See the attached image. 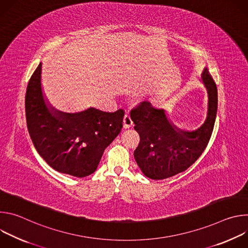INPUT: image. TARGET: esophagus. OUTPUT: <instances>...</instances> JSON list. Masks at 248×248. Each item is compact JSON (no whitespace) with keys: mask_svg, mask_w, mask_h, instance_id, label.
<instances>
[{"mask_svg":"<svg viewBox=\"0 0 248 248\" xmlns=\"http://www.w3.org/2000/svg\"><path fill=\"white\" fill-rule=\"evenodd\" d=\"M133 126V121L129 115H126L124 119V128H130Z\"/></svg>","mask_w":248,"mask_h":248,"instance_id":"obj_1","label":"esophagus"}]
</instances>
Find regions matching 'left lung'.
<instances>
[{
    "label": "left lung",
    "mask_w": 248,
    "mask_h": 248,
    "mask_svg": "<svg viewBox=\"0 0 248 248\" xmlns=\"http://www.w3.org/2000/svg\"><path fill=\"white\" fill-rule=\"evenodd\" d=\"M208 92V111L204 124L194 131H185L173 125L163 109L149 103H140L130 112L140 142L134 158L149 179L164 180L188 169L204 152L213 132L217 108L216 83L205 68L201 75Z\"/></svg>",
    "instance_id": "left-lung-1"
}]
</instances>
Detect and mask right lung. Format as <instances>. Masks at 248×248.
<instances>
[{
    "label": "right lung",
    "instance_id": "right-lung-1",
    "mask_svg": "<svg viewBox=\"0 0 248 248\" xmlns=\"http://www.w3.org/2000/svg\"><path fill=\"white\" fill-rule=\"evenodd\" d=\"M25 116L32 142L47 164L60 172L84 178L96 170L104 150L121 132L124 111L49 110L41 89L40 62L27 85Z\"/></svg>",
    "mask_w": 248,
    "mask_h": 248
}]
</instances>
